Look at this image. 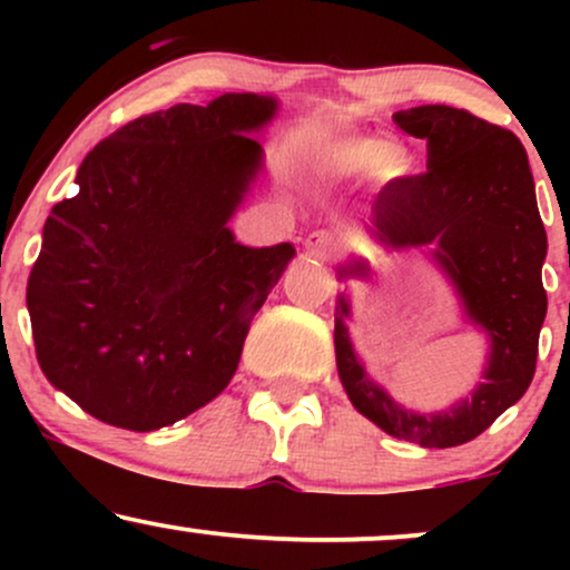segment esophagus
I'll return each mask as SVG.
<instances>
[{"label": "esophagus", "instance_id": "1", "mask_svg": "<svg viewBox=\"0 0 570 570\" xmlns=\"http://www.w3.org/2000/svg\"><path fill=\"white\" fill-rule=\"evenodd\" d=\"M337 238L326 230H316L305 238V252L316 259H332L337 254Z\"/></svg>", "mask_w": 570, "mask_h": 570}]
</instances>
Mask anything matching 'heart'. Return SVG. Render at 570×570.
<instances>
[{"label":"heart","mask_w":570,"mask_h":570,"mask_svg":"<svg viewBox=\"0 0 570 570\" xmlns=\"http://www.w3.org/2000/svg\"><path fill=\"white\" fill-rule=\"evenodd\" d=\"M417 168V155L404 144H385L375 136H337L313 144L305 171L318 181H351L370 174L375 187H396Z\"/></svg>","instance_id":"heart-1"}]
</instances>
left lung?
<instances>
[{"instance_id": "obj_1", "label": "left lung", "mask_w": 570, "mask_h": 570, "mask_svg": "<svg viewBox=\"0 0 570 570\" xmlns=\"http://www.w3.org/2000/svg\"><path fill=\"white\" fill-rule=\"evenodd\" d=\"M394 122L426 139V174L381 189L364 230L394 252L429 248L463 316L485 332L488 364L472 394L448 410L402 407L358 362L348 335L351 299L343 292L335 307L337 372L353 407L385 434L421 448H455L480 436L533 381L547 316V230L528 153L512 130L444 104L404 109ZM370 273L362 257L337 267L340 281Z\"/></svg>"}]
</instances>
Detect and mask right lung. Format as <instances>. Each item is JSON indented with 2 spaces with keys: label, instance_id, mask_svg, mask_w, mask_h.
Here are the masks:
<instances>
[{
  "label": "right lung",
  "instance_id": "add662e5",
  "mask_svg": "<svg viewBox=\"0 0 570 570\" xmlns=\"http://www.w3.org/2000/svg\"><path fill=\"white\" fill-rule=\"evenodd\" d=\"M273 96L176 104L96 144L42 227L26 305L45 377L109 426L155 431L227 389L294 246L227 222L263 171Z\"/></svg>",
  "mask_w": 570,
  "mask_h": 570
}]
</instances>
